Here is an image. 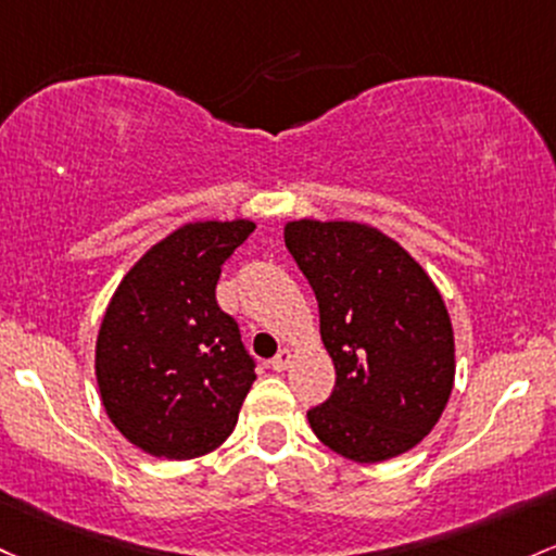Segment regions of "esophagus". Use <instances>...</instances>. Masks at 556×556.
<instances>
[{"label": "esophagus", "instance_id": "1", "mask_svg": "<svg viewBox=\"0 0 556 556\" xmlns=\"http://www.w3.org/2000/svg\"><path fill=\"white\" fill-rule=\"evenodd\" d=\"M290 362H292V351H290V348H282V351H279L277 356L271 358V369L274 371H285L290 367Z\"/></svg>", "mask_w": 556, "mask_h": 556}]
</instances>
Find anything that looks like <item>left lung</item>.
Instances as JSON below:
<instances>
[{
	"label": "left lung",
	"instance_id": "obj_1",
	"mask_svg": "<svg viewBox=\"0 0 556 556\" xmlns=\"http://www.w3.org/2000/svg\"><path fill=\"white\" fill-rule=\"evenodd\" d=\"M285 245L319 303L334 390L308 425L345 459L375 465L414 448L454 388V329L425 268L380 229L301 218Z\"/></svg>",
	"mask_w": 556,
	"mask_h": 556
}]
</instances>
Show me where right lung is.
<instances>
[{
	"mask_svg": "<svg viewBox=\"0 0 556 556\" xmlns=\"http://www.w3.org/2000/svg\"><path fill=\"white\" fill-rule=\"evenodd\" d=\"M253 229L248 218L185 224L110 298L94 351L102 406L152 456L194 459L235 430L255 362L237 321L218 308L216 282Z\"/></svg>",
	"mask_w": 556,
	"mask_h": 556,
	"instance_id": "1",
	"label": "right lung"
}]
</instances>
